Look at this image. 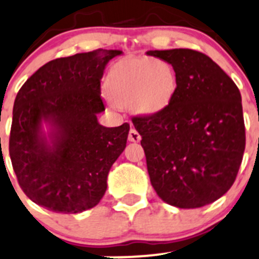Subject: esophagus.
I'll return each mask as SVG.
<instances>
[{
	"instance_id": "esophagus-1",
	"label": "esophagus",
	"mask_w": 259,
	"mask_h": 259,
	"mask_svg": "<svg viewBox=\"0 0 259 259\" xmlns=\"http://www.w3.org/2000/svg\"><path fill=\"white\" fill-rule=\"evenodd\" d=\"M128 141H130V142H140V141H141L140 133H138L137 131H136L135 128H131V130H130Z\"/></svg>"
}]
</instances>
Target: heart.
Here are the masks:
<instances>
[{"instance_id": "b5f03b06", "label": "heart", "mask_w": 259, "mask_h": 259, "mask_svg": "<svg viewBox=\"0 0 259 259\" xmlns=\"http://www.w3.org/2000/svg\"><path fill=\"white\" fill-rule=\"evenodd\" d=\"M116 105H130L133 112L152 116L163 111L177 90L172 66L161 58H127L114 63L105 83Z\"/></svg>"}]
</instances>
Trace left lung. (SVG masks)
Masks as SVG:
<instances>
[{"instance_id": "obj_1", "label": "left lung", "mask_w": 259, "mask_h": 259, "mask_svg": "<svg viewBox=\"0 0 259 259\" xmlns=\"http://www.w3.org/2000/svg\"><path fill=\"white\" fill-rule=\"evenodd\" d=\"M172 65L177 90L152 116L133 117L159 198L178 208L217 201L242 163L244 132L238 87L208 56L188 49L149 51Z\"/></svg>"}]
</instances>
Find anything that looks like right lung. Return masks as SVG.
<instances>
[{
  "label": "right lung",
  "mask_w": 259,
  "mask_h": 259,
  "mask_svg": "<svg viewBox=\"0 0 259 259\" xmlns=\"http://www.w3.org/2000/svg\"><path fill=\"white\" fill-rule=\"evenodd\" d=\"M118 50L53 60L16 96L10 157L18 183L38 206L57 213L93 208L107 189L112 164L126 148L130 124L105 127L101 78ZM47 130H44V127Z\"/></svg>",
  "instance_id": "obj_1"
}]
</instances>
